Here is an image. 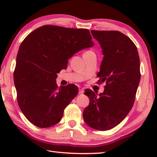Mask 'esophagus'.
Here are the masks:
<instances>
[{
	"label": "esophagus",
	"instance_id": "esophagus-1",
	"mask_svg": "<svg viewBox=\"0 0 157 157\" xmlns=\"http://www.w3.org/2000/svg\"><path fill=\"white\" fill-rule=\"evenodd\" d=\"M84 93V90L81 89V90H79L78 91V94H83Z\"/></svg>",
	"mask_w": 157,
	"mask_h": 157
}]
</instances>
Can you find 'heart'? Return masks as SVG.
I'll use <instances>...</instances> for the list:
<instances>
[{
    "instance_id": "heart-1",
    "label": "heart",
    "mask_w": 157,
    "mask_h": 157,
    "mask_svg": "<svg viewBox=\"0 0 157 157\" xmlns=\"http://www.w3.org/2000/svg\"><path fill=\"white\" fill-rule=\"evenodd\" d=\"M91 52H90V51H89V52H87L86 53H91Z\"/></svg>"
}]
</instances>
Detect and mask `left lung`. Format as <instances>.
I'll list each match as a JSON object with an SVG mask.
<instances>
[{"mask_svg":"<svg viewBox=\"0 0 157 157\" xmlns=\"http://www.w3.org/2000/svg\"><path fill=\"white\" fill-rule=\"evenodd\" d=\"M102 49L103 60L97 74L105 82L103 93L86 90L90 98L84 109V121L97 130H108L119 125L134 105L141 74L137 48L130 38L118 31L92 30Z\"/></svg>","mask_w":157,"mask_h":157,"instance_id":"1","label":"left lung"}]
</instances>
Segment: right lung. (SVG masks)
I'll return each instance as SVG.
<instances>
[{
    "mask_svg": "<svg viewBox=\"0 0 157 157\" xmlns=\"http://www.w3.org/2000/svg\"><path fill=\"white\" fill-rule=\"evenodd\" d=\"M94 43L88 29L44 25L21 44L13 81L19 108L29 121L40 128L61 120L63 111L78 94L75 85L58 87L57 73L68 59Z\"/></svg>",
    "mask_w": 157,
    "mask_h": 157,
    "instance_id": "add662e5",
    "label": "right lung"
}]
</instances>
